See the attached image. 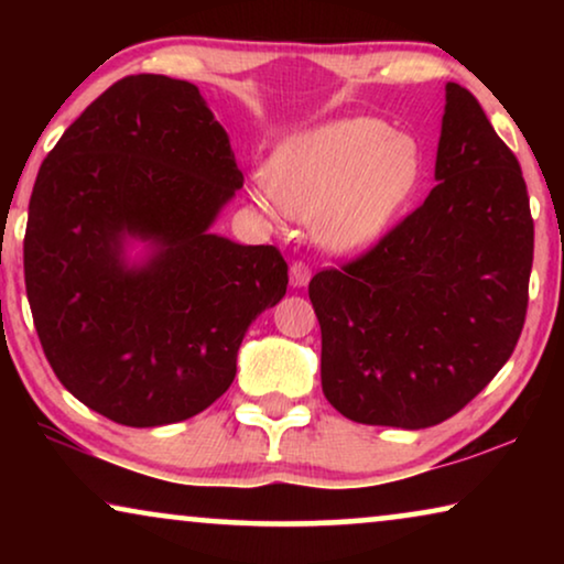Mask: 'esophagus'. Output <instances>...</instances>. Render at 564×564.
<instances>
[{
  "label": "esophagus",
  "mask_w": 564,
  "mask_h": 564,
  "mask_svg": "<svg viewBox=\"0 0 564 564\" xmlns=\"http://www.w3.org/2000/svg\"><path fill=\"white\" fill-rule=\"evenodd\" d=\"M311 282V269H307V264H303V261H295V264L290 267V288H305V284Z\"/></svg>",
  "instance_id": "1"
}]
</instances>
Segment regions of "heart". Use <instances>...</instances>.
<instances>
[{
	"label": "heart",
	"mask_w": 564,
	"mask_h": 564,
	"mask_svg": "<svg viewBox=\"0 0 564 564\" xmlns=\"http://www.w3.org/2000/svg\"><path fill=\"white\" fill-rule=\"evenodd\" d=\"M421 172V149L408 133L375 118L336 120L288 138L251 197L274 220L313 223L326 251L359 257L388 234Z\"/></svg>",
	"instance_id": "obj_1"
}]
</instances>
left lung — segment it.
I'll use <instances>...</instances> for the list:
<instances>
[{"label":"left lung","mask_w":564,"mask_h":564,"mask_svg":"<svg viewBox=\"0 0 564 564\" xmlns=\"http://www.w3.org/2000/svg\"><path fill=\"white\" fill-rule=\"evenodd\" d=\"M436 187L367 257L311 280L321 384L369 426L429 429L506 365L529 303L527 182L482 107L446 82Z\"/></svg>","instance_id":"left-lung-1"}]
</instances>
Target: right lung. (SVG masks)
<instances>
[{
    "label": "right lung",
    "mask_w": 564,
    "mask_h": 564,
    "mask_svg": "<svg viewBox=\"0 0 564 564\" xmlns=\"http://www.w3.org/2000/svg\"><path fill=\"white\" fill-rule=\"evenodd\" d=\"M241 187L226 128L189 82L126 76L61 135L30 197L25 290L76 400L151 429L230 388L246 330L288 292L274 246L213 230Z\"/></svg>",
    "instance_id": "1"
}]
</instances>
